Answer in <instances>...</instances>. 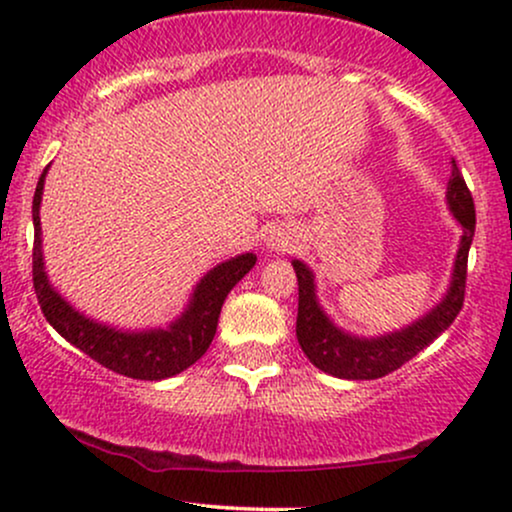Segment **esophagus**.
Returning a JSON list of instances; mask_svg holds the SVG:
<instances>
[{"label":"esophagus","mask_w":512,"mask_h":512,"mask_svg":"<svg viewBox=\"0 0 512 512\" xmlns=\"http://www.w3.org/2000/svg\"><path fill=\"white\" fill-rule=\"evenodd\" d=\"M267 248L274 250V252L291 250L293 248L291 231H286V228H272V231L267 233Z\"/></svg>","instance_id":"34e87169"}]
</instances>
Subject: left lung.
Wrapping results in <instances>:
<instances>
[{
    "instance_id": "8db88e82",
    "label": "left lung",
    "mask_w": 512,
    "mask_h": 512,
    "mask_svg": "<svg viewBox=\"0 0 512 512\" xmlns=\"http://www.w3.org/2000/svg\"><path fill=\"white\" fill-rule=\"evenodd\" d=\"M448 207L462 226L460 248H457L455 264L448 293L440 298L436 308L419 317L402 330L380 334V337H356L337 327L322 310L315 293V276L301 260H293L298 276V320L296 337L303 354L310 358L315 368L325 370L334 378L344 380H375L392 373L399 366L426 349L433 339H438L455 322L464 303V281H467V255L477 226L474 202L464 185L457 163L452 161V178L448 182Z\"/></svg>"
}]
</instances>
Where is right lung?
<instances>
[{
    "label": "right lung",
    "instance_id": "obj_1",
    "mask_svg": "<svg viewBox=\"0 0 512 512\" xmlns=\"http://www.w3.org/2000/svg\"><path fill=\"white\" fill-rule=\"evenodd\" d=\"M48 168L40 175L33 195V286L45 320L76 349L84 351L101 366L127 375V378L166 380L190 368L192 363L207 354L211 339L216 334V325H219L223 301L233 286L255 267L257 257L252 252H245V255H236L209 269L192 291L187 308L168 327L132 332L91 320V317L79 313L72 303L64 301L62 293L50 284L48 272H45L40 202H43Z\"/></svg>",
    "mask_w": 512,
    "mask_h": 512
}]
</instances>
